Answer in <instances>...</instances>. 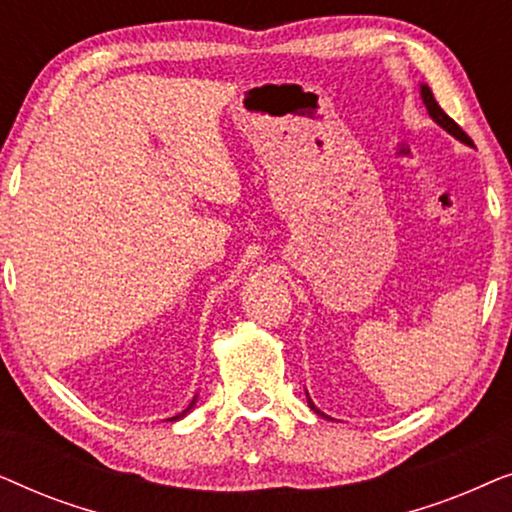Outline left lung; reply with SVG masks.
<instances>
[{
    "mask_svg": "<svg viewBox=\"0 0 512 512\" xmlns=\"http://www.w3.org/2000/svg\"><path fill=\"white\" fill-rule=\"evenodd\" d=\"M422 100H424V104H426V111H429V116L433 118V121H436V123L440 125V128H445L447 132H450V135H452V137H457V139H459V142H464V144H468V146H473V139H471V137H468V135H466V132H464V130H461V128H459V125H457V123H454V121H452V118H450V116H447L443 109H440V104L436 102V97H433V93H431V88H429V86H422ZM307 403H310V408H312L314 412H317V415H321V417H326V415H324V412H321V410H317V408H314V403L310 401V396H307Z\"/></svg>",
    "mask_w": 512,
    "mask_h": 512,
    "instance_id": "1",
    "label": "left lung"
}]
</instances>
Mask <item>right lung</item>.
Masks as SVG:
<instances>
[{
  "label": "right lung",
  "mask_w": 512,
  "mask_h": 512,
  "mask_svg": "<svg viewBox=\"0 0 512 512\" xmlns=\"http://www.w3.org/2000/svg\"><path fill=\"white\" fill-rule=\"evenodd\" d=\"M195 401H198V396H193V401H191V403H188V408H186L184 412H179V415H174V417L170 419V422H177V419H181V417H184V415H188V412H191V410H193V405H195Z\"/></svg>",
  "instance_id": "add662e5"
}]
</instances>
